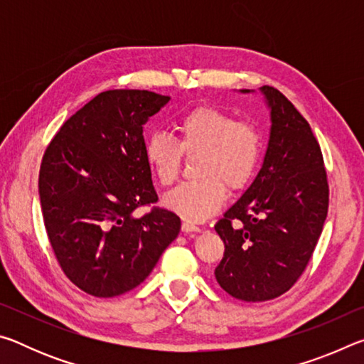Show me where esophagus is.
I'll use <instances>...</instances> for the list:
<instances>
[{
	"label": "esophagus",
	"instance_id": "34e87169",
	"mask_svg": "<svg viewBox=\"0 0 364 364\" xmlns=\"http://www.w3.org/2000/svg\"><path fill=\"white\" fill-rule=\"evenodd\" d=\"M181 230H183L184 232H199L200 228L193 225V223H189V221H184V223L181 225Z\"/></svg>",
	"mask_w": 364,
	"mask_h": 364
}]
</instances>
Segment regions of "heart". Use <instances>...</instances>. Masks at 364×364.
<instances>
[{
  "label": "heart",
  "mask_w": 364,
  "mask_h": 364,
  "mask_svg": "<svg viewBox=\"0 0 364 364\" xmlns=\"http://www.w3.org/2000/svg\"><path fill=\"white\" fill-rule=\"evenodd\" d=\"M176 139L154 133L146 139L144 156L157 181L168 188L178 181L183 156L197 157L196 176L165 196L164 204L184 220L202 221L220 210L231 193L242 191L254 178L264 149L262 127L236 120L215 106H197L175 122Z\"/></svg>",
  "instance_id": "1"
}]
</instances>
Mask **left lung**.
<instances>
[{
    "mask_svg": "<svg viewBox=\"0 0 364 364\" xmlns=\"http://www.w3.org/2000/svg\"><path fill=\"white\" fill-rule=\"evenodd\" d=\"M262 93L271 109L262 170L215 225L225 242L215 278L244 301L276 299L297 282L329 207L328 173L310 123L273 86H262Z\"/></svg>",
    "mask_w": 364,
    "mask_h": 364,
    "instance_id": "8db88e82",
    "label": "left lung"
}]
</instances>
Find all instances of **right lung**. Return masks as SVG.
I'll list each match as a JSON object with an SVG mask.
<instances>
[{
    "label": "right lung",
    "instance_id": "1",
    "mask_svg": "<svg viewBox=\"0 0 364 364\" xmlns=\"http://www.w3.org/2000/svg\"><path fill=\"white\" fill-rule=\"evenodd\" d=\"M170 101L147 90L100 93L64 122L41 160L43 220L60 269L95 297L139 286L175 241L181 220L157 202L143 125Z\"/></svg>",
    "mask_w": 364,
    "mask_h": 364
}]
</instances>
